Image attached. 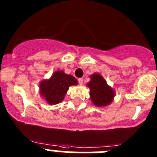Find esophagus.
Masks as SVG:
<instances>
[{
  "label": "esophagus",
  "instance_id": "34e87169",
  "mask_svg": "<svg viewBox=\"0 0 157 157\" xmlns=\"http://www.w3.org/2000/svg\"><path fill=\"white\" fill-rule=\"evenodd\" d=\"M83 78H79V79H78V83H80V85H82V84H83Z\"/></svg>",
  "mask_w": 157,
  "mask_h": 157
}]
</instances>
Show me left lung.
Segmentation results:
<instances>
[{
    "mask_svg": "<svg viewBox=\"0 0 157 157\" xmlns=\"http://www.w3.org/2000/svg\"><path fill=\"white\" fill-rule=\"evenodd\" d=\"M90 77L91 80L87 86L90 90V99L93 104L98 107L111 104L115 96L114 90L107 84L106 80L99 74H93Z\"/></svg>",
    "mask_w": 157,
    "mask_h": 157,
    "instance_id": "1",
    "label": "left lung"
}]
</instances>
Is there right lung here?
Listing matches in <instances>:
<instances>
[{"label": "right lung", "instance_id": "1", "mask_svg": "<svg viewBox=\"0 0 157 157\" xmlns=\"http://www.w3.org/2000/svg\"><path fill=\"white\" fill-rule=\"evenodd\" d=\"M77 83L73 76L66 74L63 71H55L51 78L40 82V94L48 104L55 105L62 102L70 86Z\"/></svg>", "mask_w": 157, "mask_h": 157}]
</instances>
